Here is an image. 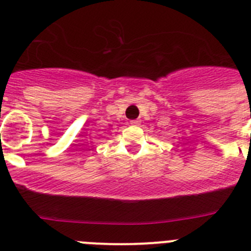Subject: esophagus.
<instances>
[{
	"label": "esophagus",
	"instance_id": "obj_1",
	"mask_svg": "<svg viewBox=\"0 0 251 251\" xmlns=\"http://www.w3.org/2000/svg\"><path fill=\"white\" fill-rule=\"evenodd\" d=\"M130 124H132V126H139V124H141V121H139V119H134V121H130Z\"/></svg>",
	"mask_w": 251,
	"mask_h": 251
}]
</instances>
